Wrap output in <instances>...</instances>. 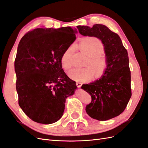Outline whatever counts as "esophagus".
I'll use <instances>...</instances> for the list:
<instances>
[{
    "label": "esophagus",
    "mask_w": 148,
    "mask_h": 148,
    "mask_svg": "<svg viewBox=\"0 0 148 148\" xmlns=\"http://www.w3.org/2000/svg\"><path fill=\"white\" fill-rule=\"evenodd\" d=\"M82 84L81 82H76V85H77V86L78 87V88H81Z\"/></svg>",
    "instance_id": "1"
}]
</instances>
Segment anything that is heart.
<instances>
[{
	"label": "heart",
	"mask_w": 148,
	"mask_h": 148,
	"mask_svg": "<svg viewBox=\"0 0 148 148\" xmlns=\"http://www.w3.org/2000/svg\"><path fill=\"white\" fill-rule=\"evenodd\" d=\"M78 46L85 54L89 56L88 64L85 68H74L68 73L69 76L76 81H86L92 79L97 72L99 76L103 75L109 66V59L106 54L103 51L104 44L103 41L96 37H85L79 41ZM73 47H67L62 53L60 58V63L64 69L69 70L72 66L71 56Z\"/></svg>",
	"instance_id": "heart-1"
}]
</instances>
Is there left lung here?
<instances>
[{
	"mask_svg": "<svg viewBox=\"0 0 148 148\" xmlns=\"http://www.w3.org/2000/svg\"><path fill=\"white\" fill-rule=\"evenodd\" d=\"M83 36H94L103 41L109 66L99 80L81 87L92 97L86 111L92 118L106 121L121 114L131 97V71L129 57L121 38L106 26L94 24L92 27L78 25Z\"/></svg>",
	"mask_w": 148,
	"mask_h": 148,
	"instance_id": "1",
	"label": "left lung"
}]
</instances>
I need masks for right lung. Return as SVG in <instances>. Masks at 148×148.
I'll return each instance as SVG.
<instances>
[{
    "instance_id": "right-lung-1",
    "label": "right lung",
    "mask_w": 148,
    "mask_h": 148,
    "mask_svg": "<svg viewBox=\"0 0 148 148\" xmlns=\"http://www.w3.org/2000/svg\"><path fill=\"white\" fill-rule=\"evenodd\" d=\"M76 32L71 27L37 28L26 33L18 44L14 62L18 104L36 123L49 124L61 118L67 97L77 89L60 63Z\"/></svg>"
}]
</instances>
